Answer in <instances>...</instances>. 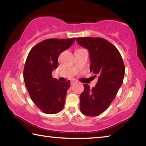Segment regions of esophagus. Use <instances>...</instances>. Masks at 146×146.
<instances>
[{"instance_id": "1", "label": "esophagus", "mask_w": 146, "mask_h": 146, "mask_svg": "<svg viewBox=\"0 0 146 146\" xmlns=\"http://www.w3.org/2000/svg\"><path fill=\"white\" fill-rule=\"evenodd\" d=\"M76 82H77V81H76V80H72L71 81V85H73V84L76 83Z\"/></svg>"}]
</instances>
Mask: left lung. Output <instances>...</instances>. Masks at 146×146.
<instances>
[{"mask_svg":"<svg viewBox=\"0 0 146 146\" xmlns=\"http://www.w3.org/2000/svg\"><path fill=\"white\" fill-rule=\"evenodd\" d=\"M76 42L89 51L90 71L98 76L95 87L84 84L80 96V109L84 115L96 117L108 108L123 83L125 66L118 49L102 38H76Z\"/></svg>","mask_w":146,"mask_h":146,"instance_id":"left-lung-1","label":"left lung"}]
</instances>
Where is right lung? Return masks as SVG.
<instances>
[{"label": "right lung", "instance_id": "1", "mask_svg": "<svg viewBox=\"0 0 146 146\" xmlns=\"http://www.w3.org/2000/svg\"><path fill=\"white\" fill-rule=\"evenodd\" d=\"M75 38H49L31 49L24 69V80L35 105L46 114H56L62 110L70 81L59 82L52 71L58 67L60 54L70 48Z\"/></svg>", "mask_w": 146, "mask_h": 146}]
</instances>
